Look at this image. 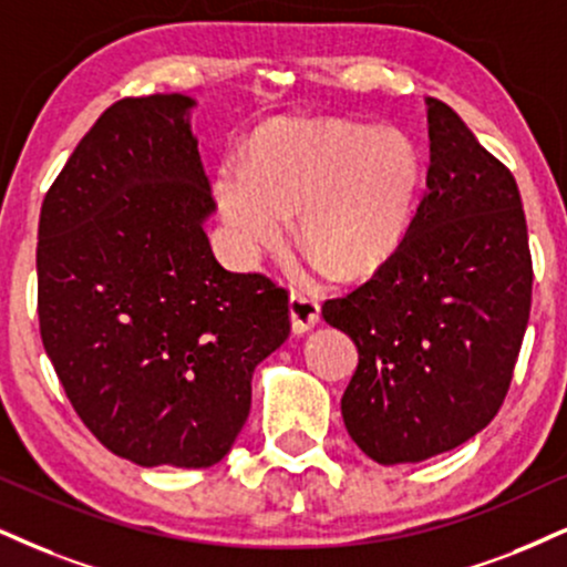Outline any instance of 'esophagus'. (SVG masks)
<instances>
[{"label":"esophagus","instance_id":"1","mask_svg":"<svg viewBox=\"0 0 567 567\" xmlns=\"http://www.w3.org/2000/svg\"><path fill=\"white\" fill-rule=\"evenodd\" d=\"M289 312H291V328H295V333L310 331V328L320 320L318 299L305 295V291H291Z\"/></svg>","mask_w":567,"mask_h":567}]
</instances>
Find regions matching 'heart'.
Instances as JSON below:
<instances>
[{"mask_svg":"<svg viewBox=\"0 0 567 567\" xmlns=\"http://www.w3.org/2000/svg\"><path fill=\"white\" fill-rule=\"evenodd\" d=\"M423 186V157L394 128L286 121L265 128L247 165L220 167L215 197L244 257L276 249L297 215V244L339 278L394 255Z\"/></svg>","mask_w":567,"mask_h":567,"instance_id":"1","label":"heart"}]
</instances>
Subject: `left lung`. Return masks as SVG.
<instances>
[{"label": "left lung", "instance_id": "8db88e82", "mask_svg": "<svg viewBox=\"0 0 567 567\" xmlns=\"http://www.w3.org/2000/svg\"><path fill=\"white\" fill-rule=\"evenodd\" d=\"M429 104L431 165L394 255L326 299L358 344L341 396L352 442L381 465L421 463L484 431L505 402L530 316L528 228L513 173L444 102Z\"/></svg>", "mask_w": 567, "mask_h": 567}]
</instances>
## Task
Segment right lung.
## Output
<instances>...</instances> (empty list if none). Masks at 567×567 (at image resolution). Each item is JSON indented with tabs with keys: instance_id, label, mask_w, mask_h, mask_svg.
Instances as JSON below:
<instances>
[{
	"instance_id": "add662e5",
	"label": "right lung",
	"mask_w": 567,
	"mask_h": 567,
	"mask_svg": "<svg viewBox=\"0 0 567 567\" xmlns=\"http://www.w3.org/2000/svg\"><path fill=\"white\" fill-rule=\"evenodd\" d=\"M194 100L128 96L102 113L39 218V328L70 404L117 457L209 467L251 404V373L291 331L289 295L228 272Z\"/></svg>"
}]
</instances>
